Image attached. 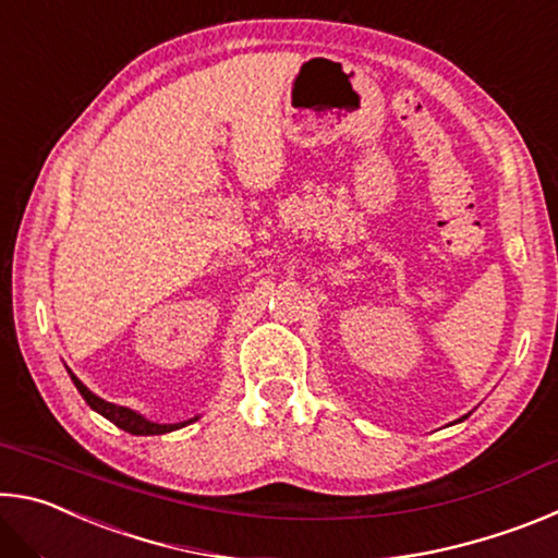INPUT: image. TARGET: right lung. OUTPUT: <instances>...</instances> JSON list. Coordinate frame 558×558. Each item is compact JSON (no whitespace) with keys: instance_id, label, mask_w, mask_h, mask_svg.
<instances>
[{"instance_id":"right-lung-1","label":"right lung","mask_w":558,"mask_h":558,"mask_svg":"<svg viewBox=\"0 0 558 558\" xmlns=\"http://www.w3.org/2000/svg\"><path fill=\"white\" fill-rule=\"evenodd\" d=\"M69 374H71V379L75 384V389H78V393L83 396V399H86V403L90 405L93 411H98L102 418H108L110 423H116L118 428L132 433V436H162V433L184 428V426H189V423L199 421V415H194V418L182 421V423H155V421H147L143 413H137V411H132V409H125V405H118V403H110L106 399H100V396L93 393L88 386L83 384L71 369H69Z\"/></svg>"}]
</instances>
